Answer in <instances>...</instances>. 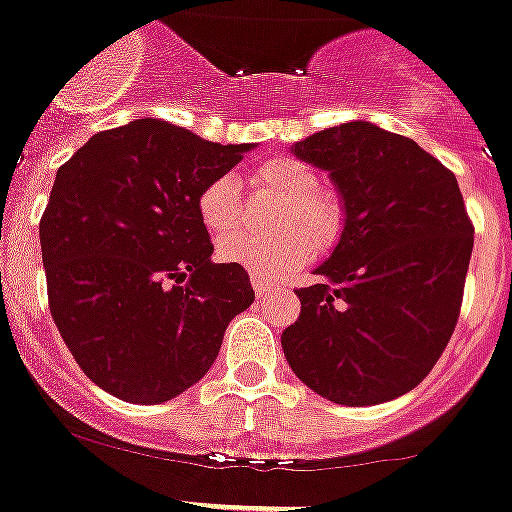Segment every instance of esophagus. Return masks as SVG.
Segmentation results:
<instances>
[{"label":"esophagus","mask_w":512,"mask_h":512,"mask_svg":"<svg viewBox=\"0 0 512 512\" xmlns=\"http://www.w3.org/2000/svg\"><path fill=\"white\" fill-rule=\"evenodd\" d=\"M252 287H255L257 297H265V295H270V285H267L265 280H257V277H252Z\"/></svg>","instance_id":"obj_1"}]
</instances>
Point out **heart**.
<instances>
[{
	"mask_svg": "<svg viewBox=\"0 0 512 512\" xmlns=\"http://www.w3.org/2000/svg\"><path fill=\"white\" fill-rule=\"evenodd\" d=\"M257 190L280 197L277 215L280 235L262 237L227 235L217 242V257L227 265L242 267L257 280H275L305 265L315 247L320 252L335 247L345 227V210L335 192L322 190L320 177L307 162L290 155H275L250 170ZM197 217L212 235L235 230L242 220V195L235 177L222 175L207 182L195 200Z\"/></svg>",
	"mask_w": 512,
	"mask_h": 512,
	"instance_id": "heart-1",
	"label": "heart"
}]
</instances>
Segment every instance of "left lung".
<instances>
[{
    "instance_id": "1",
    "label": "left lung",
    "mask_w": 512,
    "mask_h": 512,
    "mask_svg": "<svg viewBox=\"0 0 512 512\" xmlns=\"http://www.w3.org/2000/svg\"><path fill=\"white\" fill-rule=\"evenodd\" d=\"M330 172L345 227L320 282L300 287L282 332L292 372L337 405H377L418 388L463 305L473 222L453 172L410 137L347 122L297 142Z\"/></svg>"
}]
</instances>
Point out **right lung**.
I'll list each match as a JSON object with an SVG mask.
<instances>
[{
  "instance_id": "1",
  "label": "right lung",
  "mask_w": 512,
  "mask_h": 512,
  "mask_svg": "<svg viewBox=\"0 0 512 512\" xmlns=\"http://www.w3.org/2000/svg\"><path fill=\"white\" fill-rule=\"evenodd\" d=\"M250 147L135 119L57 170L39 220L49 312L84 375L114 398L157 405L185 393L255 300L242 267L212 262L195 207Z\"/></svg>"
}]
</instances>
